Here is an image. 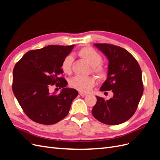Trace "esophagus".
Segmentation results:
<instances>
[{
    "mask_svg": "<svg viewBox=\"0 0 160 160\" xmlns=\"http://www.w3.org/2000/svg\"><path fill=\"white\" fill-rule=\"evenodd\" d=\"M79 94H80V95H81V97H85V96L88 95V94L85 93H83V92H80Z\"/></svg>",
    "mask_w": 160,
    "mask_h": 160,
    "instance_id": "34e87169",
    "label": "esophagus"
}]
</instances>
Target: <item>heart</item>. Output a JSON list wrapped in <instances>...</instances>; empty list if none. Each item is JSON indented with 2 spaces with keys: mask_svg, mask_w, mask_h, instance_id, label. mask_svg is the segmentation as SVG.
Returning a JSON list of instances; mask_svg holds the SVG:
<instances>
[{
  "mask_svg": "<svg viewBox=\"0 0 160 160\" xmlns=\"http://www.w3.org/2000/svg\"><path fill=\"white\" fill-rule=\"evenodd\" d=\"M78 55L84 59L91 66V71L98 76L99 78L103 79L106 76V69L105 66L101 63L102 57L98 52L90 47H85L77 52ZM73 57L71 55L67 56L61 63V69L64 73L70 75L72 72V62ZM96 83L94 77L75 76L70 81V85L72 88L83 93L90 91Z\"/></svg>",
  "mask_w": 160,
  "mask_h": 160,
  "instance_id": "1",
  "label": "heart"
}]
</instances>
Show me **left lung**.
Segmentation results:
<instances>
[{"label":"left lung","mask_w":160,"mask_h":160,"mask_svg":"<svg viewBox=\"0 0 160 160\" xmlns=\"http://www.w3.org/2000/svg\"><path fill=\"white\" fill-rule=\"evenodd\" d=\"M109 61L108 77L100 91H110L113 96L108 100L96 96L92 114L100 122L118 125L132 117L143 92L141 68L127 50L109 44H94Z\"/></svg>","instance_id":"left-lung-1"}]
</instances>
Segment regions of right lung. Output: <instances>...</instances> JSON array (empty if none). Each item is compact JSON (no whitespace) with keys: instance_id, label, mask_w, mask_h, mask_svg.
Segmentation results:
<instances>
[{"instance_id":"1","label":"right lung","mask_w":160,"mask_h":160,"mask_svg":"<svg viewBox=\"0 0 160 160\" xmlns=\"http://www.w3.org/2000/svg\"><path fill=\"white\" fill-rule=\"evenodd\" d=\"M75 45H49L25 53L13 69L12 91L26 115L37 123L51 125L65 118L77 90L66 88L67 81L60 75L61 63ZM62 89L51 94V85Z\"/></svg>"}]
</instances>
